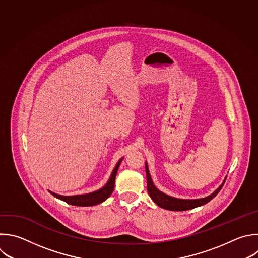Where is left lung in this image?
<instances>
[{
    "label": "left lung",
    "mask_w": 258,
    "mask_h": 258,
    "mask_svg": "<svg viewBox=\"0 0 258 258\" xmlns=\"http://www.w3.org/2000/svg\"><path fill=\"white\" fill-rule=\"evenodd\" d=\"M146 174H147V188H148L149 196L154 201V203L157 204L160 208H163V209L169 210V211H187V210H191V209H195L197 207H200V206H203V205L209 203L211 200H213L219 194V191L223 187V184L226 181L225 180L223 182V184L214 194H212L211 196H209L205 199L179 200V199H175V198H171V197L161 192L154 186V183H153L152 178L149 173L147 164H146Z\"/></svg>",
    "instance_id": "obj_1"
}]
</instances>
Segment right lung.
I'll return each instance as SVG.
<instances>
[{
  "label": "right lung",
  "instance_id": "add662e5",
  "mask_svg": "<svg viewBox=\"0 0 258 258\" xmlns=\"http://www.w3.org/2000/svg\"><path fill=\"white\" fill-rule=\"evenodd\" d=\"M122 159H120L118 161V163L116 164L114 170L112 171L111 176L108 180V182L106 183L105 186H103L101 189L91 192V194H87V195H81V196H72V197H64V196H59L56 195L54 192L49 191L53 197H55L58 200H61L63 202H66L67 204H70L72 206H78V207H90V206H95L98 205L102 202H104L105 200H107L110 195L112 194L113 189H114V182H115V176L117 173L118 167L120 165Z\"/></svg>",
  "mask_w": 258,
  "mask_h": 258
}]
</instances>
